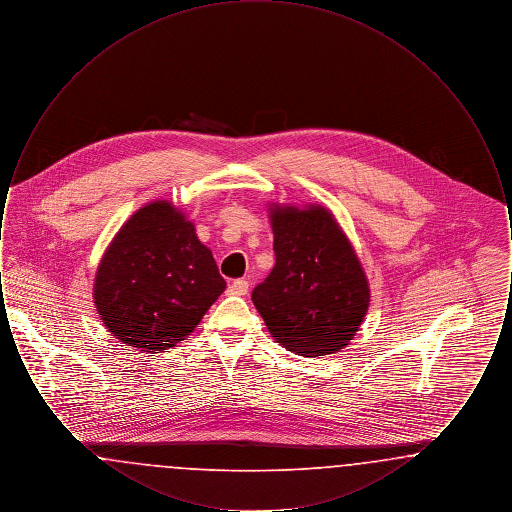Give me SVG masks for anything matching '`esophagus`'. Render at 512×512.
Returning a JSON list of instances; mask_svg holds the SVG:
<instances>
[{"label": "esophagus", "instance_id": "1", "mask_svg": "<svg viewBox=\"0 0 512 512\" xmlns=\"http://www.w3.org/2000/svg\"><path fill=\"white\" fill-rule=\"evenodd\" d=\"M247 290H249L247 280H234V282L228 286V293H230V295H245Z\"/></svg>", "mask_w": 512, "mask_h": 512}]
</instances>
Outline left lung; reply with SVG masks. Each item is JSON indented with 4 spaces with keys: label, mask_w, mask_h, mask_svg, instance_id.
I'll return each instance as SVG.
<instances>
[{
    "label": "left lung",
    "mask_w": 512,
    "mask_h": 512,
    "mask_svg": "<svg viewBox=\"0 0 512 512\" xmlns=\"http://www.w3.org/2000/svg\"><path fill=\"white\" fill-rule=\"evenodd\" d=\"M276 265L251 299L272 340L301 357L338 353L370 305L363 263L334 213L318 203H270Z\"/></svg>",
    "instance_id": "obj_1"
}]
</instances>
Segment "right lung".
<instances>
[{
	"mask_svg": "<svg viewBox=\"0 0 512 512\" xmlns=\"http://www.w3.org/2000/svg\"><path fill=\"white\" fill-rule=\"evenodd\" d=\"M224 288L194 222L169 199H155L107 245L94 278V303L117 340L159 353L186 340Z\"/></svg>",
	"mask_w": 512,
	"mask_h": 512,
	"instance_id": "right-lung-1",
	"label": "right lung"
}]
</instances>
